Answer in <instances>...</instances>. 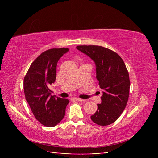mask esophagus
I'll use <instances>...</instances> for the list:
<instances>
[{
    "label": "esophagus",
    "mask_w": 158,
    "mask_h": 158,
    "mask_svg": "<svg viewBox=\"0 0 158 158\" xmlns=\"http://www.w3.org/2000/svg\"><path fill=\"white\" fill-rule=\"evenodd\" d=\"M73 100L74 101H76V102H82V101H84V100H82V99H80L78 98H73Z\"/></svg>",
    "instance_id": "esophagus-1"
}]
</instances>
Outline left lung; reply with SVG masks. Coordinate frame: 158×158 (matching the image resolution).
Returning <instances> with one entry per match:
<instances>
[{"label": "left lung", "mask_w": 158, "mask_h": 158, "mask_svg": "<svg viewBox=\"0 0 158 158\" xmlns=\"http://www.w3.org/2000/svg\"><path fill=\"white\" fill-rule=\"evenodd\" d=\"M77 49L94 61L96 79L102 90L101 103L90 116L95 123L105 126L118 118L126 106L130 81L126 66L116 52L97 45H80Z\"/></svg>", "instance_id": "1"}]
</instances>
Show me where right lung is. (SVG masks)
<instances>
[{
    "label": "right lung",
    "instance_id": "right-lung-1",
    "mask_svg": "<svg viewBox=\"0 0 158 158\" xmlns=\"http://www.w3.org/2000/svg\"><path fill=\"white\" fill-rule=\"evenodd\" d=\"M68 51L55 48L42 53L31 63L23 80L26 100L35 118L44 126H55L65 116L69 101L52 95L49 87L56 78L58 60Z\"/></svg>",
    "mask_w": 158,
    "mask_h": 158
}]
</instances>
